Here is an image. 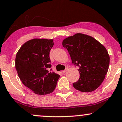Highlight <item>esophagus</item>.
<instances>
[{
    "instance_id": "esophagus-1",
    "label": "esophagus",
    "mask_w": 122,
    "mask_h": 122,
    "mask_svg": "<svg viewBox=\"0 0 122 122\" xmlns=\"http://www.w3.org/2000/svg\"><path fill=\"white\" fill-rule=\"evenodd\" d=\"M67 71H68V68H66V69L64 70V71H62V73H65Z\"/></svg>"
}]
</instances>
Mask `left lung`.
Masks as SVG:
<instances>
[{
  "label": "left lung",
  "mask_w": 122,
  "mask_h": 122,
  "mask_svg": "<svg viewBox=\"0 0 122 122\" xmlns=\"http://www.w3.org/2000/svg\"><path fill=\"white\" fill-rule=\"evenodd\" d=\"M73 64L79 67L80 78L73 86L82 92L95 91L101 85L108 72L110 56L103 45L88 35L77 33L62 41Z\"/></svg>",
  "instance_id": "1"
}]
</instances>
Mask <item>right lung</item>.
<instances>
[{
  "instance_id": "1",
  "label": "right lung",
  "mask_w": 122,
  "mask_h": 122,
  "mask_svg": "<svg viewBox=\"0 0 122 122\" xmlns=\"http://www.w3.org/2000/svg\"><path fill=\"white\" fill-rule=\"evenodd\" d=\"M53 40L34 38L25 42L16 53L15 68L25 86L37 95L53 92L60 75L49 72ZM51 71V69H50Z\"/></svg>"
}]
</instances>
